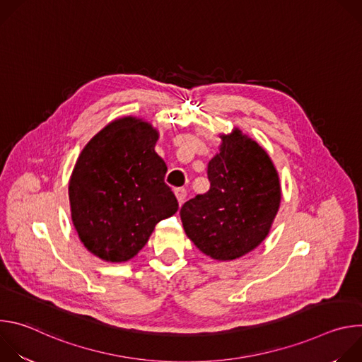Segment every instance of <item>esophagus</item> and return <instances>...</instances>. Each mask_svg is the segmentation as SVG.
Returning <instances> with one entry per match:
<instances>
[{"label":"esophagus","instance_id":"34e87169","mask_svg":"<svg viewBox=\"0 0 362 362\" xmlns=\"http://www.w3.org/2000/svg\"><path fill=\"white\" fill-rule=\"evenodd\" d=\"M175 194L177 197V202L182 204L186 199V189L185 187H177V189H175Z\"/></svg>","mask_w":362,"mask_h":362}]
</instances>
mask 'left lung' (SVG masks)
Returning a JSON list of instances; mask_svg holds the SVG:
<instances>
[{
    "label": "left lung",
    "mask_w": 362,
    "mask_h": 362,
    "mask_svg": "<svg viewBox=\"0 0 362 362\" xmlns=\"http://www.w3.org/2000/svg\"><path fill=\"white\" fill-rule=\"evenodd\" d=\"M208 165L211 189L187 200L180 219L187 238L216 261H232L268 236L281 203L278 172L269 154L235 129L222 134Z\"/></svg>",
    "instance_id": "8db88e82"
}]
</instances>
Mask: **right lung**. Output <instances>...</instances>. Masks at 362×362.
<instances>
[{
    "label": "right lung",
    "mask_w": 362,
    "mask_h": 362,
    "mask_svg": "<svg viewBox=\"0 0 362 362\" xmlns=\"http://www.w3.org/2000/svg\"><path fill=\"white\" fill-rule=\"evenodd\" d=\"M159 133L123 117L83 148L69 183L71 221L83 245L100 259L126 262L160 221L179 209L165 183L166 163L154 151Z\"/></svg>",
    "instance_id": "add662e5"
}]
</instances>
